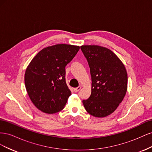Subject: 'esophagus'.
Returning a JSON list of instances; mask_svg holds the SVG:
<instances>
[{
    "instance_id": "34e87169",
    "label": "esophagus",
    "mask_w": 152,
    "mask_h": 152,
    "mask_svg": "<svg viewBox=\"0 0 152 152\" xmlns=\"http://www.w3.org/2000/svg\"><path fill=\"white\" fill-rule=\"evenodd\" d=\"M80 89H81V86H79V87H75V88L73 89V91H74L75 92V93H77V92L79 91L80 90Z\"/></svg>"
}]
</instances>
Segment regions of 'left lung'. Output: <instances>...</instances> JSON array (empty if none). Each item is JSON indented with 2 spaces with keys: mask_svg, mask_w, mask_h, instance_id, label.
Here are the masks:
<instances>
[{
  "mask_svg": "<svg viewBox=\"0 0 152 152\" xmlns=\"http://www.w3.org/2000/svg\"><path fill=\"white\" fill-rule=\"evenodd\" d=\"M80 49L90 68V97L82 101L86 111L95 117H104L118 107L127 89V73L121 60L111 50L96 45Z\"/></svg>",
  "mask_w": 152,
  "mask_h": 152,
  "instance_id": "8db88e82",
  "label": "left lung"
}]
</instances>
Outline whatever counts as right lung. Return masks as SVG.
I'll return each mask as SVG.
<instances>
[{"instance_id": "1", "label": "right lung", "mask_w": 152, "mask_h": 152, "mask_svg": "<svg viewBox=\"0 0 152 152\" xmlns=\"http://www.w3.org/2000/svg\"><path fill=\"white\" fill-rule=\"evenodd\" d=\"M80 47L56 44L44 48L32 59L25 73V84L35 107L45 113L63 109L72 94L66 84L65 66Z\"/></svg>"}]
</instances>
